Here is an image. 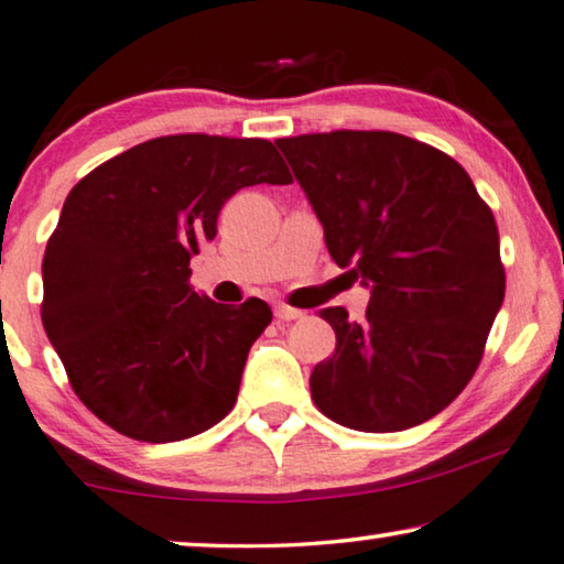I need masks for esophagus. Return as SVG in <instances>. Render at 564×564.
Instances as JSON below:
<instances>
[{"mask_svg": "<svg viewBox=\"0 0 564 564\" xmlns=\"http://www.w3.org/2000/svg\"><path fill=\"white\" fill-rule=\"evenodd\" d=\"M274 315L280 317V321H300V317H305V313L297 307H290V305H274Z\"/></svg>", "mask_w": 564, "mask_h": 564, "instance_id": "obj_1", "label": "esophagus"}]
</instances>
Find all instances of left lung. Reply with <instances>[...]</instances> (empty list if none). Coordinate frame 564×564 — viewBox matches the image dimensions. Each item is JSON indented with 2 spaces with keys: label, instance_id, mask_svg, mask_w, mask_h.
<instances>
[{
  "label": "left lung",
  "instance_id": "obj_1",
  "mask_svg": "<svg viewBox=\"0 0 564 564\" xmlns=\"http://www.w3.org/2000/svg\"><path fill=\"white\" fill-rule=\"evenodd\" d=\"M338 267L371 290L361 323L325 307L336 354L310 373L325 417L399 432L435 417L476 373L503 302L499 228L470 175L394 132L276 140Z\"/></svg>",
  "mask_w": 564,
  "mask_h": 564
}]
</instances>
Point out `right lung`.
I'll return each instance as SVG.
<instances>
[{
	"label": "right lung",
	"mask_w": 564,
	"mask_h": 564,
	"mask_svg": "<svg viewBox=\"0 0 564 564\" xmlns=\"http://www.w3.org/2000/svg\"><path fill=\"white\" fill-rule=\"evenodd\" d=\"M292 175L267 140L173 134L104 162L63 203L43 259V325L96 417L140 443L198 435L234 410L264 300L191 288L224 203Z\"/></svg>",
	"instance_id": "1"
}]
</instances>
